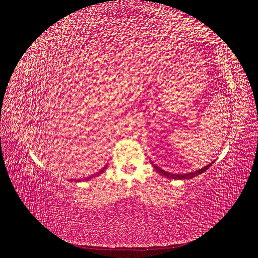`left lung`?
Returning a JSON list of instances; mask_svg holds the SVG:
<instances>
[{
  "label": "left lung",
  "instance_id": "obj_1",
  "mask_svg": "<svg viewBox=\"0 0 258 258\" xmlns=\"http://www.w3.org/2000/svg\"><path fill=\"white\" fill-rule=\"evenodd\" d=\"M152 165H153V167L155 168V170L157 171V172H159L160 174H162L163 176H167V177H169V178H173V179H189V178H192V177L197 176V175H199V174H201V173H204L206 170H208V169L211 167V165H213V162L209 163V165L205 166L204 168H201V169H199V170H197V171H194V172L182 173V174H179V173H170V172H167V171L162 170L161 168H159V167H157L156 165H154L153 162H152Z\"/></svg>",
  "mask_w": 258,
  "mask_h": 258
}]
</instances>
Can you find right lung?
Instances as JSON below:
<instances>
[{
    "instance_id": "1",
    "label": "right lung",
    "mask_w": 258,
    "mask_h": 258,
    "mask_svg": "<svg viewBox=\"0 0 258 258\" xmlns=\"http://www.w3.org/2000/svg\"><path fill=\"white\" fill-rule=\"evenodd\" d=\"M106 167H107V165L102 169V170H100L99 171V172L97 173V174H95V175H91V176H88V177H86V178H84V179H77V181H76V179H74V181H76V182H81V181H89V179L90 178H92V177H95V176H98L99 174H101V173H103L104 172V171H105V169H106Z\"/></svg>"
}]
</instances>
